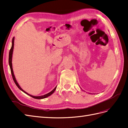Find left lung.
<instances>
[{
	"mask_svg": "<svg viewBox=\"0 0 128 128\" xmlns=\"http://www.w3.org/2000/svg\"><path fill=\"white\" fill-rule=\"evenodd\" d=\"M89 94H90V93H89Z\"/></svg>",
	"mask_w": 128,
	"mask_h": 128,
	"instance_id": "obj_1",
	"label": "left lung"
}]
</instances>
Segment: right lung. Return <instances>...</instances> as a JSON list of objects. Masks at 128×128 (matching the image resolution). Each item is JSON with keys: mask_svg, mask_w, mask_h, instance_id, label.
I'll use <instances>...</instances> for the list:
<instances>
[{"mask_svg": "<svg viewBox=\"0 0 128 128\" xmlns=\"http://www.w3.org/2000/svg\"><path fill=\"white\" fill-rule=\"evenodd\" d=\"M12 47L11 48L10 51V53H9V59H8V62H9V65H10V71H11V74H12V77H13V79L14 80V82H15V84L16 85V86L18 87V88L21 90L22 91L24 92V93H25L26 94H28L29 96H32V97L34 98V99H44L48 97V96H51L52 94H53V92L55 91L56 89V86L53 89L52 91H51V92H50L48 94H44V95H42V96H32L31 94H29L28 93L26 92L25 91H24L23 89L20 87V86H19V84H18V82L16 80V78H15V77L14 76V72H13V67H12V56H13V49H14V37L12 39Z\"/></svg>", "mask_w": 128, "mask_h": 128, "instance_id": "add662e5", "label": "right lung"}]
</instances>
